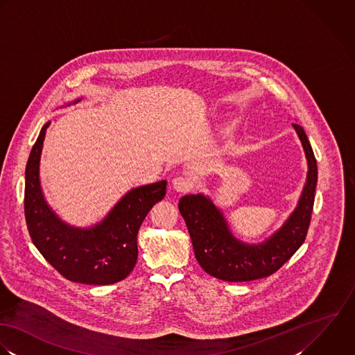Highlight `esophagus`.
<instances>
[{"label":"esophagus","instance_id":"1","mask_svg":"<svg viewBox=\"0 0 355 355\" xmlns=\"http://www.w3.org/2000/svg\"><path fill=\"white\" fill-rule=\"evenodd\" d=\"M173 188L177 192H188L193 188V182L188 177H175L173 180Z\"/></svg>","mask_w":355,"mask_h":355}]
</instances>
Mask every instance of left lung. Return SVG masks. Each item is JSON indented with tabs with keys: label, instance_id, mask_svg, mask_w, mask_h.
I'll return each instance as SVG.
<instances>
[{
	"label": "left lung",
	"instance_id": "left-lung-1",
	"mask_svg": "<svg viewBox=\"0 0 355 355\" xmlns=\"http://www.w3.org/2000/svg\"><path fill=\"white\" fill-rule=\"evenodd\" d=\"M307 159V180L296 209L283 226L259 244L236 239L211 199L205 195L181 198L178 209L184 216L196 259L203 270L223 282H252L277 272L303 244L313 213L317 162L302 126L293 123Z\"/></svg>",
	"mask_w": 355,
	"mask_h": 355
}]
</instances>
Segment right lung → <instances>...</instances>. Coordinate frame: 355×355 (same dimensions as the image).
Instances as JSON below:
<instances>
[{
  "instance_id": "1",
  "label": "right lung",
  "mask_w": 355,
  "mask_h": 355,
  "mask_svg": "<svg viewBox=\"0 0 355 355\" xmlns=\"http://www.w3.org/2000/svg\"><path fill=\"white\" fill-rule=\"evenodd\" d=\"M49 125L42 126L26 164L24 215L30 237L67 280L90 285L118 283L136 266L139 229L153 205L164 198L167 182L163 180L129 191L92 227L67 225L48 206L40 182L42 144Z\"/></svg>"
}]
</instances>
